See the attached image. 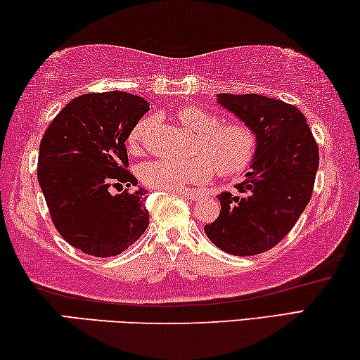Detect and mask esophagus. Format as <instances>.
<instances>
[{"label": "esophagus", "instance_id": "1", "mask_svg": "<svg viewBox=\"0 0 360 360\" xmlns=\"http://www.w3.org/2000/svg\"><path fill=\"white\" fill-rule=\"evenodd\" d=\"M175 193H179L181 198L188 199V201H198V199L201 198V193H198V191H188V190H181V191H175Z\"/></svg>", "mask_w": 360, "mask_h": 360}]
</instances>
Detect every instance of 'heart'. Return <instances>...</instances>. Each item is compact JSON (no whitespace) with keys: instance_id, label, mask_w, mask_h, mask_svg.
Segmentation results:
<instances>
[{"instance_id":"obj_1","label":"heart","mask_w":360,"mask_h":360,"mask_svg":"<svg viewBox=\"0 0 360 360\" xmlns=\"http://www.w3.org/2000/svg\"><path fill=\"white\" fill-rule=\"evenodd\" d=\"M179 121L198 137L190 159H155L141 166L145 185L158 190L181 191L190 185H202L217 170L223 176L238 175L250 166L257 151V135L243 122L220 124V120L201 108L185 107ZM150 121H140L129 134V148L140 151Z\"/></svg>"}]
</instances>
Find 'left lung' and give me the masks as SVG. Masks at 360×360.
Returning <instances> with one entry per match:
<instances>
[{
	"label": "left lung",
	"mask_w": 360,
	"mask_h": 360,
	"mask_svg": "<svg viewBox=\"0 0 360 360\" xmlns=\"http://www.w3.org/2000/svg\"><path fill=\"white\" fill-rule=\"evenodd\" d=\"M217 103L257 135V151L239 193H221L220 215L204 226L220 250L238 257L266 252L285 238L308 205L319 148L304 115L258 94H217Z\"/></svg>",
	"instance_id": "left-lung-1"
}]
</instances>
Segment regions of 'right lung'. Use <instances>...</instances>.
I'll return each instance as SVG.
<instances>
[{
	"label": "right lung",
	"instance_id": "obj_1",
	"mask_svg": "<svg viewBox=\"0 0 360 360\" xmlns=\"http://www.w3.org/2000/svg\"><path fill=\"white\" fill-rule=\"evenodd\" d=\"M148 110L143 97L129 92L84 94L52 120L41 140L38 181L52 221L87 255L115 257L148 226V191L110 193V186L137 185L126 170L124 141Z\"/></svg>",
	"mask_w": 360,
	"mask_h": 360
}]
</instances>
